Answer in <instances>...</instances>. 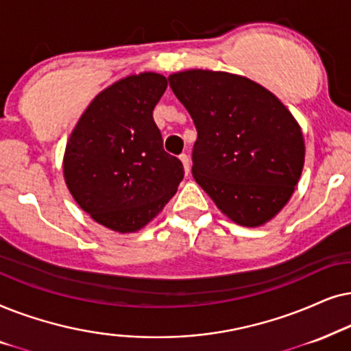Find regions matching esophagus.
I'll return each mask as SVG.
<instances>
[{
    "instance_id": "34e87169",
    "label": "esophagus",
    "mask_w": 351,
    "mask_h": 351,
    "mask_svg": "<svg viewBox=\"0 0 351 351\" xmlns=\"http://www.w3.org/2000/svg\"><path fill=\"white\" fill-rule=\"evenodd\" d=\"M180 160H181V163H183L184 173H186V175H189V170H191V167H189V157L186 156V154H181Z\"/></svg>"
}]
</instances>
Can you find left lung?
Masks as SVG:
<instances>
[{
    "mask_svg": "<svg viewBox=\"0 0 351 351\" xmlns=\"http://www.w3.org/2000/svg\"><path fill=\"white\" fill-rule=\"evenodd\" d=\"M193 117V176L245 228L263 226L291 200L305 163L300 125L273 93L242 75L191 69L168 77Z\"/></svg>",
    "mask_w": 351,
    "mask_h": 351,
    "instance_id": "obj_1",
    "label": "left lung"
}]
</instances>
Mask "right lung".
Listing matches in <instances>:
<instances>
[{"instance_id": "obj_1", "label": "right lung", "mask_w": 351, "mask_h": 351, "mask_svg": "<svg viewBox=\"0 0 351 351\" xmlns=\"http://www.w3.org/2000/svg\"><path fill=\"white\" fill-rule=\"evenodd\" d=\"M156 72L128 75L90 102L64 152L65 184L96 223L136 232L162 212L183 180V163L163 151L152 110L167 90Z\"/></svg>"}]
</instances>
